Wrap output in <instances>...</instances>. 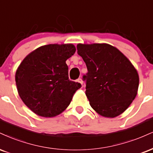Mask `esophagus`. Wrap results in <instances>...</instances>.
<instances>
[{"label": "esophagus", "mask_w": 153, "mask_h": 153, "mask_svg": "<svg viewBox=\"0 0 153 153\" xmlns=\"http://www.w3.org/2000/svg\"><path fill=\"white\" fill-rule=\"evenodd\" d=\"M78 82H80V83L82 84V85L83 84V81H82V80L81 78H78Z\"/></svg>", "instance_id": "esophagus-1"}]
</instances>
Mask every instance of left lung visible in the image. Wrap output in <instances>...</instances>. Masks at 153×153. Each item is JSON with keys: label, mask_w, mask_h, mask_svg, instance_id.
<instances>
[{"label": "left lung", "mask_w": 153, "mask_h": 153, "mask_svg": "<svg viewBox=\"0 0 153 153\" xmlns=\"http://www.w3.org/2000/svg\"><path fill=\"white\" fill-rule=\"evenodd\" d=\"M77 50L87 66L82 79L91 106L103 117L118 116L137 95L139 76L135 67L109 44L80 43Z\"/></svg>", "instance_id": "8db88e82"}]
</instances>
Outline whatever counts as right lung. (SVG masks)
<instances>
[{
  "label": "right lung",
  "mask_w": 153,
  "mask_h": 153,
  "mask_svg": "<svg viewBox=\"0 0 153 153\" xmlns=\"http://www.w3.org/2000/svg\"><path fill=\"white\" fill-rule=\"evenodd\" d=\"M73 44H50L41 46L24 58L16 73L21 100L33 113L54 117L71 103L81 84L69 80L65 61L74 54Z\"/></svg>",
  "instance_id": "obj_1"
}]
</instances>
